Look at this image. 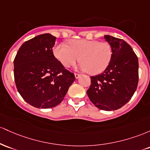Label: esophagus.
<instances>
[{"instance_id":"obj_1","label":"esophagus","mask_w":150,"mask_h":150,"mask_svg":"<svg viewBox=\"0 0 150 150\" xmlns=\"http://www.w3.org/2000/svg\"><path fill=\"white\" fill-rule=\"evenodd\" d=\"M74 75H75V77H76V79H78V78H79V77H80V76H81V74H76V73H75V74H74Z\"/></svg>"}]
</instances>
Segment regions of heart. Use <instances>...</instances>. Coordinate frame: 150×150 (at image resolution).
Returning <instances> with one entry per match:
<instances>
[{
  "instance_id": "b5f03b06",
  "label": "heart",
  "mask_w": 150,
  "mask_h": 150,
  "mask_svg": "<svg viewBox=\"0 0 150 150\" xmlns=\"http://www.w3.org/2000/svg\"><path fill=\"white\" fill-rule=\"evenodd\" d=\"M53 53L64 67H69L80 60L81 69L97 75L109 66L113 52L112 46L107 42L77 39L69 40V46L64 43L56 45Z\"/></svg>"
}]
</instances>
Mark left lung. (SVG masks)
I'll list each match as a JSON object with an SVG mask.
<instances>
[{"instance_id":"8db88e82","label":"left lung","mask_w":150,"mask_h":150,"mask_svg":"<svg viewBox=\"0 0 150 150\" xmlns=\"http://www.w3.org/2000/svg\"><path fill=\"white\" fill-rule=\"evenodd\" d=\"M112 48V58L102 73L91 77L87 90L90 100L98 108L115 110L130 100L138 84V59L130 45L122 39L105 35Z\"/></svg>"}]
</instances>
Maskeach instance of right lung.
Here are the masks:
<instances>
[{"label": "right lung", "mask_w": 150, "mask_h": 150, "mask_svg": "<svg viewBox=\"0 0 150 150\" xmlns=\"http://www.w3.org/2000/svg\"><path fill=\"white\" fill-rule=\"evenodd\" d=\"M56 38L42 34L25 42L14 59V78L18 92L30 105L51 108L63 100L75 81L74 74L54 57Z\"/></svg>", "instance_id": "obj_1"}]
</instances>
